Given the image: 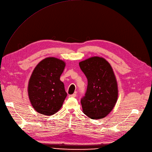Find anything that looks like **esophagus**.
Returning <instances> with one entry per match:
<instances>
[{
  "label": "esophagus",
  "instance_id": "obj_1",
  "mask_svg": "<svg viewBox=\"0 0 152 152\" xmlns=\"http://www.w3.org/2000/svg\"><path fill=\"white\" fill-rule=\"evenodd\" d=\"M76 96V93H75V94H73L72 95H69V97H73V98H75Z\"/></svg>",
  "mask_w": 152,
  "mask_h": 152
}]
</instances>
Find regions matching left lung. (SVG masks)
I'll return each instance as SVG.
<instances>
[{
	"instance_id": "8db88e82",
	"label": "left lung",
	"mask_w": 152,
	"mask_h": 152,
	"mask_svg": "<svg viewBox=\"0 0 152 152\" xmlns=\"http://www.w3.org/2000/svg\"><path fill=\"white\" fill-rule=\"evenodd\" d=\"M79 65L88 81L85 95L80 99L83 113L90 118H103L111 112L118 97L113 68L99 57L89 58Z\"/></svg>"
}]
</instances>
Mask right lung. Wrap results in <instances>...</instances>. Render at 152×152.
I'll use <instances>...</instances> for the list:
<instances>
[{
    "label": "right lung",
    "mask_w": 152,
    "mask_h": 152,
    "mask_svg": "<svg viewBox=\"0 0 152 152\" xmlns=\"http://www.w3.org/2000/svg\"><path fill=\"white\" fill-rule=\"evenodd\" d=\"M62 60L48 57L35 68L28 86L29 99L39 114L51 115L61 108L67 94L60 77L65 68Z\"/></svg>",
    "instance_id": "right-lung-1"
}]
</instances>
